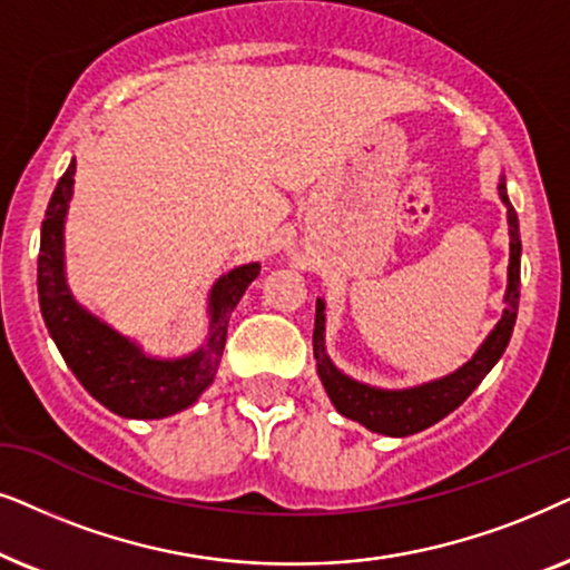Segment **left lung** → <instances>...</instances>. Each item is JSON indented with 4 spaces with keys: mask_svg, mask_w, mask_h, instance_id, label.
<instances>
[{
    "mask_svg": "<svg viewBox=\"0 0 570 570\" xmlns=\"http://www.w3.org/2000/svg\"><path fill=\"white\" fill-rule=\"evenodd\" d=\"M498 195L508 210V237H511V257H508V286H505V309L500 315L495 328L488 333L474 356L453 370L451 375L438 377V381L412 385V389H375V385L360 383L333 364L325 352V302L317 299L315 305V333L313 352L317 362V377H321L331 404L346 420L360 422L362 428L381 432L389 438H406L414 432L428 430L449 416L469 399L484 375L495 367L503 356L508 341H511L515 313H519V286H521V237H519V216L508 200L505 177L498 179Z\"/></svg>",
    "mask_w": 570,
    "mask_h": 570,
    "instance_id": "1",
    "label": "left lung"
}]
</instances>
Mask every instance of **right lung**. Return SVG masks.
<instances>
[{"label": "right lung", "instance_id": "right-lung-1", "mask_svg": "<svg viewBox=\"0 0 570 570\" xmlns=\"http://www.w3.org/2000/svg\"><path fill=\"white\" fill-rule=\"evenodd\" d=\"M75 187V158L51 195L41 224L38 253V305L49 336L67 367L90 396L127 420H164L193 406L214 383L222 362L226 328L242 294L261 273V263H245L224 273L208 294V336L185 356H150L101 317L88 313L67 286L65 222Z\"/></svg>", "mask_w": 570, "mask_h": 570}]
</instances>
